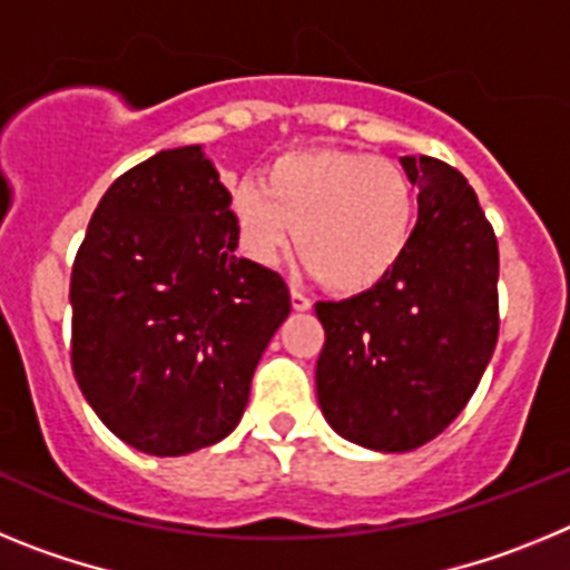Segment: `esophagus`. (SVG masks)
<instances>
[{
  "label": "esophagus",
  "instance_id": "34e87169",
  "mask_svg": "<svg viewBox=\"0 0 570 570\" xmlns=\"http://www.w3.org/2000/svg\"><path fill=\"white\" fill-rule=\"evenodd\" d=\"M291 305H294V311H308L311 308L308 294H302L299 288H291Z\"/></svg>",
  "mask_w": 570,
  "mask_h": 570
}]
</instances>
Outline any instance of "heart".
Masks as SVG:
<instances>
[{
	"mask_svg": "<svg viewBox=\"0 0 570 570\" xmlns=\"http://www.w3.org/2000/svg\"><path fill=\"white\" fill-rule=\"evenodd\" d=\"M250 259L274 265L296 228V250L336 294H360L394 274L416 228V190L405 168L362 150H296L265 179L230 196Z\"/></svg>",
	"mask_w": 570,
	"mask_h": 570,
	"instance_id": "1",
	"label": "heart"
}]
</instances>
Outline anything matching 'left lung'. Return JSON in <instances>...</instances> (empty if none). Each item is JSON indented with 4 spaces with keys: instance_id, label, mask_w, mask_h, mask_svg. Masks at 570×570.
<instances>
[{
    "instance_id": "8db88e82",
    "label": "left lung",
    "mask_w": 570,
    "mask_h": 570,
    "mask_svg": "<svg viewBox=\"0 0 570 570\" xmlns=\"http://www.w3.org/2000/svg\"><path fill=\"white\" fill-rule=\"evenodd\" d=\"M420 219L387 279L316 302V396L328 425L374 451H414L460 416L500 336V248L465 176L402 156Z\"/></svg>"
}]
</instances>
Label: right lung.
Listing matches in <instances>:
<instances>
[{"mask_svg": "<svg viewBox=\"0 0 570 570\" xmlns=\"http://www.w3.org/2000/svg\"><path fill=\"white\" fill-rule=\"evenodd\" d=\"M236 242L199 145L125 170L90 216L70 274V365L99 420L142 454L225 440L291 314L285 279L236 259Z\"/></svg>", "mask_w": 570, "mask_h": 570, "instance_id": "1", "label": "right lung"}]
</instances>
